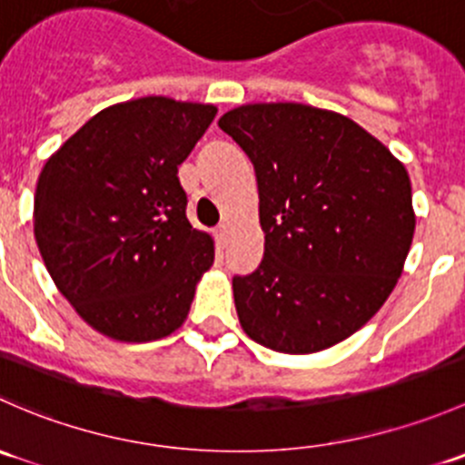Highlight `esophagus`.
<instances>
[{
	"label": "esophagus",
	"mask_w": 465,
	"mask_h": 465,
	"mask_svg": "<svg viewBox=\"0 0 465 465\" xmlns=\"http://www.w3.org/2000/svg\"><path fill=\"white\" fill-rule=\"evenodd\" d=\"M215 238H218V242L223 247L227 245V238H229V224L227 223L218 224V229H215Z\"/></svg>",
	"instance_id": "obj_1"
}]
</instances>
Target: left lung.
<instances>
[{"mask_svg":"<svg viewBox=\"0 0 465 465\" xmlns=\"http://www.w3.org/2000/svg\"><path fill=\"white\" fill-rule=\"evenodd\" d=\"M254 163L265 252L233 276L242 331L279 353L346 340L391 294L411 238L405 166L349 116L254 103L218 121Z\"/></svg>","mask_w":465,"mask_h":465,"instance_id":"obj_1","label":"left lung"}]
</instances>
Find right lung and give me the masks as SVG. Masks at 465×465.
I'll return each instance as SVG.
<instances>
[{
	"mask_svg": "<svg viewBox=\"0 0 465 465\" xmlns=\"http://www.w3.org/2000/svg\"><path fill=\"white\" fill-rule=\"evenodd\" d=\"M213 105L145 96L105 107L51 154L33 232L55 288L94 331L153 341L182 326L213 241L177 177Z\"/></svg>",
	"mask_w": 465,
	"mask_h": 465,
	"instance_id": "right-lung-1",
	"label": "right lung"
}]
</instances>
